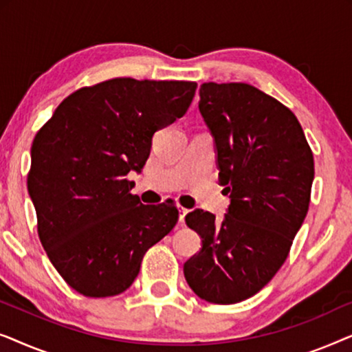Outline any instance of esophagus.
Wrapping results in <instances>:
<instances>
[{"label": "esophagus", "instance_id": "obj_1", "mask_svg": "<svg viewBox=\"0 0 352 352\" xmlns=\"http://www.w3.org/2000/svg\"><path fill=\"white\" fill-rule=\"evenodd\" d=\"M177 210H179V223H181V226H184L186 214L189 213V210L184 208V206H181V205H177Z\"/></svg>", "mask_w": 352, "mask_h": 352}]
</instances>
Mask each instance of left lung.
I'll return each instance as SVG.
<instances>
[{
  "label": "left lung",
  "instance_id": "8db88e82",
  "mask_svg": "<svg viewBox=\"0 0 352 352\" xmlns=\"http://www.w3.org/2000/svg\"><path fill=\"white\" fill-rule=\"evenodd\" d=\"M199 110L230 201L221 223L200 208L186 216L201 248L184 277L201 300L234 305L287 259L309 208L314 158L292 110L252 85L204 83Z\"/></svg>",
  "mask_w": 352,
  "mask_h": 352
}]
</instances>
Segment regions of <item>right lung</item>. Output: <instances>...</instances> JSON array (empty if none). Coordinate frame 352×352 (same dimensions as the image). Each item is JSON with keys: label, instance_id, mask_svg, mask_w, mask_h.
Wrapping results in <instances>:
<instances>
[{"label": "right lung", "instance_id": "add662e5", "mask_svg": "<svg viewBox=\"0 0 352 352\" xmlns=\"http://www.w3.org/2000/svg\"><path fill=\"white\" fill-rule=\"evenodd\" d=\"M194 81L115 78L70 94L32 144L28 195L38 235L62 278L81 295L131 287L144 254L177 223L173 204L129 194L158 129L187 112Z\"/></svg>", "mask_w": 352, "mask_h": 352}]
</instances>
